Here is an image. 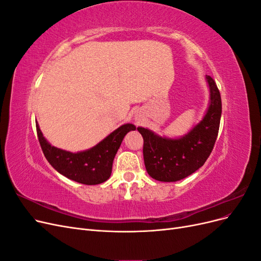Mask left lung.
<instances>
[{"label":"left lung","instance_id":"left-lung-1","mask_svg":"<svg viewBox=\"0 0 261 261\" xmlns=\"http://www.w3.org/2000/svg\"><path fill=\"white\" fill-rule=\"evenodd\" d=\"M210 106L202 121L179 139L162 138L138 127L144 138V161L148 174L160 181H176L193 174L206 162L218 137L222 102L216 82L207 75Z\"/></svg>","mask_w":261,"mask_h":261}]
</instances>
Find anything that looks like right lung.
I'll use <instances>...</instances> for the list:
<instances>
[{"label":"right lung","mask_w":261,"mask_h":261,"mask_svg":"<svg viewBox=\"0 0 261 261\" xmlns=\"http://www.w3.org/2000/svg\"><path fill=\"white\" fill-rule=\"evenodd\" d=\"M36 128L39 143L48 162L62 175L85 185L101 184L110 177L114 156L123 138L128 132L136 129L133 124H124L93 148L72 153L51 146L43 137L38 123Z\"/></svg>","instance_id":"1"}]
</instances>
